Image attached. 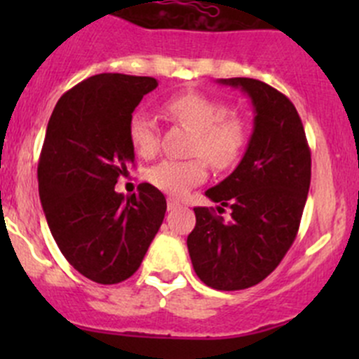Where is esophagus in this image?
Listing matches in <instances>:
<instances>
[{"instance_id": "1", "label": "esophagus", "mask_w": 359, "mask_h": 359, "mask_svg": "<svg viewBox=\"0 0 359 359\" xmlns=\"http://www.w3.org/2000/svg\"><path fill=\"white\" fill-rule=\"evenodd\" d=\"M166 206H168V210H175L180 206V201L175 200V198H168V201H166Z\"/></svg>"}]
</instances>
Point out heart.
Returning <instances> with one entry per match:
<instances>
[{
  "label": "heart",
  "instance_id": "heart-1",
  "mask_svg": "<svg viewBox=\"0 0 359 359\" xmlns=\"http://www.w3.org/2000/svg\"><path fill=\"white\" fill-rule=\"evenodd\" d=\"M172 119L193 130L189 153L191 159H163L151 166L147 180L163 193L182 196L208 177V163L215 168L233 166L248 144V125L243 116L229 112L220 100L200 92L173 95L163 104ZM128 139L135 153L142 158L156 154L159 147L156 119L147 111H135L128 119Z\"/></svg>",
  "mask_w": 359,
  "mask_h": 359
}]
</instances>
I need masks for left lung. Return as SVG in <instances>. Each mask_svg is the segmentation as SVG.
<instances>
[{
    "instance_id": "obj_1",
    "label": "left lung",
    "mask_w": 359,
    "mask_h": 359,
    "mask_svg": "<svg viewBox=\"0 0 359 359\" xmlns=\"http://www.w3.org/2000/svg\"><path fill=\"white\" fill-rule=\"evenodd\" d=\"M252 100L253 132L240 165L206 196L231 220L196 206L187 236L194 273L215 290H243L269 276L299 231L311 184V151L295 106L252 78L219 79Z\"/></svg>"
}]
</instances>
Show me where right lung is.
Listing matches in <instances>:
<instances>
[{
	"label": "right lung",
	"mask_w": 359,
	"mask_h": 359,
	"mask_svg": "<svg viewBox=\"0 0 359 359\" xmlns=\"http://www.w3.org/2000/svg\"><path fill=\"white\" fill-rule=\"evenodd\" d=\"M158 81L149 76H92L64 93L46 126L38 165L39 200L52 236L78 273L100 285L128 280L166 212L161 191L116 193L135 161L128 119Z\"/></svg>",
	"instance_id": "add662e5"
}]
</instances>
